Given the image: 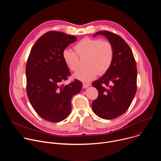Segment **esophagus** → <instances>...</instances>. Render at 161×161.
Wrapping results in <instances>:
<instances>
[{
	"mask_svg": "<svg viewBox=\"0 0 161 161\" xmlns=\"http://www.w3.org/2000/svg\"><path fill=\"white\" fill-rule=\"evenodd\" d=\"M90 86V85L89 84V83H84L83 84V88H88V86Z\"/></svg>",
	"mask_w": 161,
	"mask_h": 161,
	"instance_id": "esophagus-1",
	"label": "esophagus"
}]
</instances>
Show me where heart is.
Here are the masks:
<instances>
[{"instance_id": "b5f03b06", "label": "heart", "mask_w": 161, "mask_h": 161, "mask_svg": "<svg viewBox=\"0 0 161 161\" xmlns=\"http://www.w3.org/2000/svg\"><path fill=\"white\" fill-rule=\"evenodd\" d=\"M76 53L71 50L65 49L62 52L63 59L67 66L73 71L80 67V59L86 57L85 68L78 71L74 77L83 81H90L99 74L106 73L113 63L114 48L111 42L92 37H85L75 46Z\"/></svg>"}]
</instances>
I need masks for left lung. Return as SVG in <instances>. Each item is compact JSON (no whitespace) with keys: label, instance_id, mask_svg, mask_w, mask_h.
<instances>
[{"label":"left lung","instance_id":"obj_1","mask_svg":"<svg viewBox=\"0 0 161 161\" xmlns=\"http://www.w3.org/2000/svg\"><path fill=\"white\" fill-rule=\"evenodd\" d=\"M114 48V58L109 69L92 83L99 92L92 108L98 117L110 120L119 117L129 108L136 92L137 67L133 53L127 43L119 35L108 31H99Z\"/></svg>","mask_w":161,"mask_h":161}]
</instances>
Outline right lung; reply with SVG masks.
Instances as JSON below:
<instances>
[{
  "label": "right lung",
  "mask_w": 161,
  "mask_h": 161,
  "mask_svg": "<svg viewBox=\"0 0 161 161\" xmlns=\"http://www.w3.org/2000/svg\"><path fill=\"white\" fill-rule=\"evenodd\" d=\"M76 40L64 32H48L36 41L29 56L27 96L36 112L48 122H58L69 115L71 99L81 90L82 83L77 80L61 85L71 75L62 52Z\"/></svg>",
  "instance_id": "obj_1"
}]
</instances>
